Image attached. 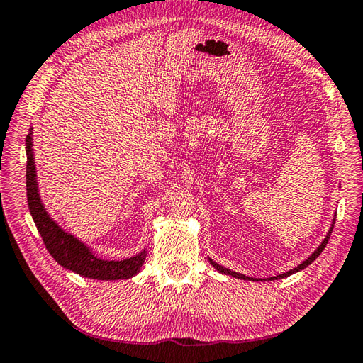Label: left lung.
I'll return each instance as SVG.
<instances>
[{
  "label": "left lung",
  "instance_id": "obj_1",
  "mask_svg": "<svg viewBox=\"0 0 363 363\" xmlns=\"http://www.w3.org/2000/svg\"><path fill=\"white\" fill-rule=\"evenodd\" d=\"M334 223H335V218L333 220V223H331V227H330V230H328V233H326V237H325V240L320 242V246L313 252V254H311L305 261H301V263L298 264V266H296L294 269H291V271H288V272H283V274H280V275H277V277H271V278H267V280H280V278H286V277H289V275H292V274H296V272H300V271H303V269L305 267H308L311 263H313V261L322 254L323 252V249L326 247V244H328V240H330V237H331V232H333V229H334ZM208 261H210V264H212L218 272H221V274H224V275H230V277H233V278H240V280H249V281H258V278H254V277H247V275H242V274H238V272H235V271H230V269H227V267H224V266H221V264H218V263H215V261L208 257Z\"/></svg>",
  "mask_w": 363,
  "mask_h": 363
}]
</instances>
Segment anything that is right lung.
Segmentation results:
<instances>
[{
  "instance_id": "1",
  "label": "right lung",
  "mask_w": 363,
  "mask_h": 363,
  "mask_svg": "<svg viewBox=\"0 0 363 363\" xmlns=\"http://www.w3.org/2000/svg\"><path fill=\"white\" fill-rule=\"evenodd\" d=\"M32 130L26 136V190H28V204L33 223L45 241V246L49 254L67 271H72L85 278L92 280H126L136 275L145 261L147 250L143 247L139 254L125 259H104L97 257L89 246L80 241L72 233L66 232L58 225L43 204L40 198L35 157H33V139Z\"/></svg>"
}]
</instances>
